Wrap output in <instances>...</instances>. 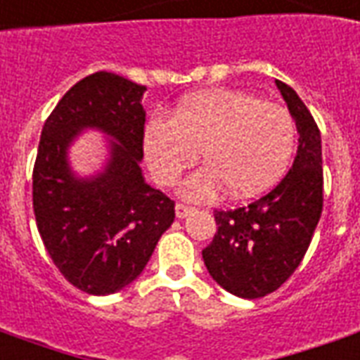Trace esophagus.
I'll list each match as a JSON object with an SVG mask.
<instances>
[{"label":"esophagus","instance_id":"1","mask_svg":"<svg viewBox=\"0 0 360 360\" xmlns=\"http://www.w3.org/2000/svg\"><path fill=\"white\" fill-rule=\"evenodd\" d=\"M191 212H194L193 206H187V204H183V202H177V204H175V215H177L179 219L187 217Z\"/></svg>","mask_w":360,"mask_h":360}]
</instances>
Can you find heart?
I'll return each instance as SVG.
<instances>
[{
	"mask_svg": "<svg viewBox=\"0 0 360 360\" xmlns=\"http://www.w3.org/2000/svg\"><path fill=\"white\" fill-rule=\"evenodd\" d=\"M288 108L234 89H206L181 98L169 120L145 127V158L154 179L173 185L202 158L206 166L183 183V194L210 200L227 188L233 198L263 193L281 177L295 148Z\"/></svg>",
	"mask_w": 360,
	"mask_h": 360,
	"instance_id": "obj_1",
	"label": "heart"
}]
</instances>
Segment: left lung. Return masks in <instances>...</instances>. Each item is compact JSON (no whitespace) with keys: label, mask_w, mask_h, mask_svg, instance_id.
<instances>
[{"label":"left lung","mask_w":360,"mask_h":360,"mask_svg":"<svg viewBox=\"0 0 360 360\" xmlns=\"http://www.w3.org/2000/svg\"><path fill=\"white\" fill-rule=\"evenodd\" d=\"M276 87L300 131L294 164L262 198L234 210H214L217 233L202 250L212 278L246 300L263 297L288 281L322 212L321 131L297 93L281 79Z\"/></svg>","instance_id":"8db88e82"}]
</instances>
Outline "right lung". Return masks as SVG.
Returning <instances> with one entry per match:
<instances>
[{
    "label": "right lung",
    "instance_id": "1",
    "mask_svg": "<svg viewBox=\"0 0 360 360\" xmlns=\"http://www.w3.org/2000/svg\"><path fill=\"white\" fill-rule=\"evenodd\" d=\"M145 85L95 72L63 95L45 120L32 173V200L47 254L85 294L118 292L143 273L160 236L175 219V202L141 175ZM84 127L119 141L105 174L71 177L65 146Z\"/></svg>",
    "mask_w": 360,
    "mask_h": 360
}]
</instances>
